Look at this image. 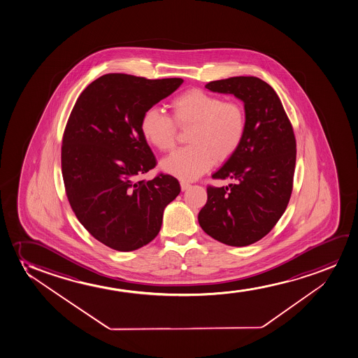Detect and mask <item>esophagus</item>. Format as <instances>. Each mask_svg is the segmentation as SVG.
I'll list each match as a JSON object with an SVG mask.
<instances>
[{"label": "esophagus", "instance_id": "1", "mask_svg": "<svg viewBox=\"0 0 358 358\" xmlns=\"http://www.w3.org/2000/svg\"><path fill=\"white\" fill-rule=\"evenodd\" d=\"M189 187H191V183H188V182L181 181L182 191H187V189H188Z\"/></svg>", "mask_w": 358, "mask_h": 358}]
</instances>
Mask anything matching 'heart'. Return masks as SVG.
Segmentation results:
<instances>
[{
  "instance_id": "1",
  "label": "heart",
  "mask_w": 358,
  "mask_h": 358,
  "mask_svg": "<svg viewBox=\"0 0 358 358\" xmlns=\"http://www.w3.org/2000/svg\"><path fill=\"white\" fill-rule=\"evenodd\" d=\"M171 110L172 117L158 108H149L141 117L140 129L150 147L169 152L176 140L175 124L181 129L191 127L187 135L189 147L178 149L160 164L164 171L181 180H195L214 162L231 158L244 140L246 115L241 103L193 89L177 96Z\"/></svg>"
}]
</instances>
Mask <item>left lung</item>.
I'll return each instance as SVG.
<instances>
[{
	"label": "left lung",
	"instance_id": "left-lung-1",
	"mask_svg": "<svg viewBox=\"0 0 358 358\" xmlns=\"http://www.w3.org/2000/svg\"><path fill=\"white\" fill-rule=\"evenodd\" d=\"M205 87L242 99L246 132L237 152L213 175L233 183L208 186L198 221L218 242L250 245L268 234L288 206L296 162L293 126L278 94L259 78L236 76Z\"/></svg>",
	"mask_w": 358,
	"mask_h": 358
}]
</instances>
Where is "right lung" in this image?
Returning a JSON list of instances; mask_svg holds the SVG:
<instances>
[{"label": "right lung", "instance_id": "1", "mask_svg": "<svg viewBox=\"0 0 358 358\" xmlns=\"http://www.w3.org/2000/svg\"><path fill=\"white\" fill-rule=\"evenodd\" d=\"M183 80L106 74L75 103L62 144L65 193L80 223L104 245L132 251L152 242L164 209L181 192L177 178L137 177L157 165L141 134L143 113Z\"/></svg>", "mask_w": 358, "mask_h": 358}]
</instances>
